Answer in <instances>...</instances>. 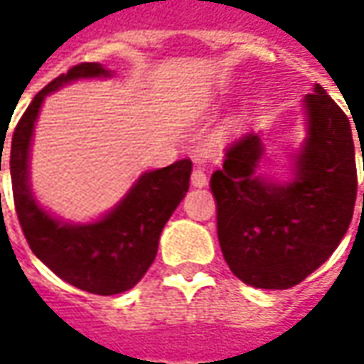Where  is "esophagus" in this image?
<instances>
[{"mask_svg": "<svg viewBox=\"0 0 364 364\" xmlns=\"http://www.w3.org/2000/svg\"><path fill=\"white\" fill-rule=\"evenodd\" d=\"M192 186L194 188H203V186H206L208 184V178H206V174H204V170H200V168H194V172H192Z\"/></svg>", "mask_w": 364, "mask_h": 364, "instance_id": "esophagus-1", "label": "esophagus"}]
</instances>
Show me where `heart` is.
<instances>
[{
    "label": "heart",
    "instance_id": "heart-1",
    "mask_svg": "<svg viewBox=\"0 0 364 364\" xmlns=\"http://www.w3.org/2000/svg\"><path fill=\"white\" fill-rule=\"evenodd\" d=\"M231 127H232V129H237V127H239V121H235V123H231Z\"/></svg>",
    "mask_w": 364,
    "mask_h": 364
}]
</instances>
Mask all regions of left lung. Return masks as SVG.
Returning <instances> with one entry per match:
<instances>
[{
    "label": "left lung",
    "mask_w": 364,
    "mask_h": 364,
    "mask_svg": "<svg viewBox=\"0 0 364 364\" xmlns=\"http://www.w3.org/2000/svg\"><path fill=\"white\" fill-rule=\"evenodd\" d=\"M301 107L306 139L291 156V178L259 170L265 146L253 132L231 144L210 178L223 257L247 286H298L334 253L353 220L357 166L348 117L320 85Z\"/></svg>",
    "instance_id": "8db88e82"
}]
</instances>
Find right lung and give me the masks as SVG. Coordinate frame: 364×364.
Listing matches in <instances>:
<instances>
[{
	"label": "right lung",
	"instance_id": "obj_1",
	"mask_svg": "<svg viewBox=\"0 0 364 364\" xmlns=\"http://www.w3.org/2000/svg\"><path fill=\"white\" fill-rule=\"evenodd\" d=\"M109 77L113 70L103 64L82 63L54 78L21 115L9 149L14 203L30 249L60 279L99 296L127 291L146 275L158 253L164 225L186 196L192 174L190 160L144 172L119 203L91 223L52 217L36 200L30 184V151L44 99L78 78Z\"/></svg>",
	"mask_w": 364,
	"mask_h": 364
}]
</instances>
